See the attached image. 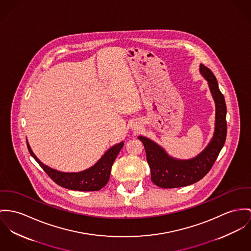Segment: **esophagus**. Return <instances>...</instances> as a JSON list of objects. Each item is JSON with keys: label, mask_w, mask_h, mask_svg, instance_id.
Wrapping results in <instances>:
<instances>
[{"label": "esophagus", "mask_w": 251, "mask_h": 251, "mask_svg": "<svg viewBox=\"0 0 251 251\" xmlns=\"http://www.w3.org/2000/svg\"><path fill=\"white\" fill-rule=\"evenodd\" d=\"M135 129H137V128H135Z\"/></svg>", "instance_id": "obj_1"}]
</instances>
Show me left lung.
I'll return each instance as SVG.
<instances>
[{
    "label": "left lung",
    "mask_w": 251,
    "mask_h": 251,
    "mask_svg": "<svg viewBox=\"0 0 251 251\" xmlns=\"http://www.w3.org/2000/svg\"><path fill=\"white\" fill-rule=\"evenodd\" d=\"M200 73L208 82L216 106L215 131L206 148L191 159H176L153 140L142 135L138 136L145 148L147 162L151 169V179L158 187H183L199 181L210 171L225 145L227 132L225 97L219 89L217 79L207 67L201 64Z\"/></svg>",
    "instance_id": "1"
}]
</instances>
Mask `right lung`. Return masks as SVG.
I'll use <instances>...</instances> for the list:
<instances>
[{
	"instance_id": "obj_1",
	"label": "right lung",
	"mask_w": 251,
	"mask_h": 251,
	"mask_svg": "<svg viewBox=\"0 0 251 251\" xmlns=\"http://www.w3.org/2000/svg\"><path fill=\"white\" fill-rule=\"evenodd\" d=\"M26 145L32 157L38 162L42 169L58 185L67 189L76 191H98L103 188L109 181L113 163L116 160L119 151L123 147L124 142H120L110 148L91 168L77 173L60 172L45 165L33 154L27 141Z\"/></svg>"
}]
</instances>
